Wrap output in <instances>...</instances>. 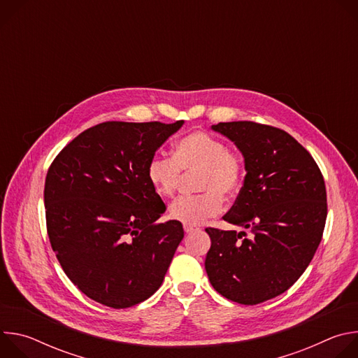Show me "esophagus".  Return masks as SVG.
Returning a JSON list of instances; mask_svg holds the SVG:
<instances>
[{
  "instance_id": "34e87169",
  "label": "esophagus",
  "mask_w": 358,
  "mask_h": 358,
  "mask_svg": "<svg viewBox=\"0 0 358 358\" xmlns=\"http://www.w3.org/2000/svg\"><path fill=\"white\" fill-rule=\"evenodd\" d=\"M195 231H198V228H196V227L184 225V232H185V234H191V232H195Z\"/></svg>"
}]
</instances>
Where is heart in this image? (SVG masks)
Masks as SVG:
<instances>
[{
    "label": "heart",
    "mask_w": 358,
    "mask_h": 358,
    "mask_svg": "<svg viewBox=\"0 0 358 358\" xmlns=\"http://www.w3.org/2000/svg\"><path fill=\"white\" fill-rule=\"evenodd\" d=\"M181 173H198L195 185L201 194L177 199L170 207V217L184 225L196 227L218 215L224 199H231L241 191L245 162L238 150L199 130L176 143L173 157L155 156L147 164L150 184L164 198L176 195Z\"/></svg>",
    "instance_id": "1"
}]
</instances>
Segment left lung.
I'll return each mask as SVG.
<instances>
[{
  "instance_id": "1",
  "label": "left lung",
  "mask_w": 358,
  "mask_h": 358,
  "mask_svg": "<svg viewBox=\"0 0 358 358\" xmlns=\"http://www.w3.org/2000/svg\"><path fill=\"white\" fill-rule=\"evenodd\" d=\"M213 129L236 144L246 170L224 220L252 235L207 228L206 271L224 297L259 304L286 292L313 259L327 218L324 178L310 152L282 129L255 122Z\"/></svg>"
}]
</instances>
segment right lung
<instances>
[{"mask_svg":"<svg viewBox=\"0 0 358 358\" xmlns=\"http://www.w3.org/2000/svg\"><path fill=\"white\" fill-rule=\"evenodd\" d=\"M105 122L68 143L43 189L46 231L78 289L113 309L141 303L163 283L181 222L156 221L166 203L147 178L156 150L181 126Z\"/></svg>","mask_w":358,"mask_h":358,"instance_id":"add662e5","label":"right lung"}]
</instances>
